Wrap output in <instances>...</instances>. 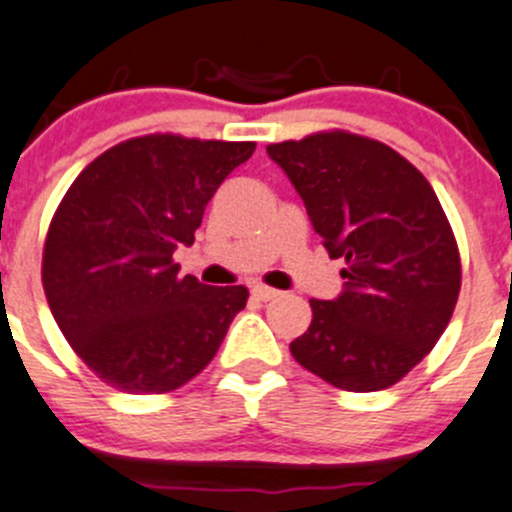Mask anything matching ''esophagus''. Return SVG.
Listing matches in <instances>:
<instances>
[{"instance_id": "esophagus-1", "label": "esophagus", "mask_w": 512, "mask_h": 512, "mask_svg": "<svg viewBox=\"0 0 512 512\" xmlns=\"http://www.w3.org/2000/svg\"><path fill=\"white\" fill-rule=\"evenodd\" d=\"M251 293H254V298H258V301H273V298L281 296V291L263 286V283H256V286L251 288Z\"/></svg>"}]
</instances>
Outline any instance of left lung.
<instances>
[{
  "label": "left lung",
  "instance_id": "obj_1",
  "mask_svg": "<svg viewBox=\"0 0 512 512\" xmlns=\"http://www.w3.org/2000/svg\"><path fill=\"white\" fill-rule=\"evenodd\" d=\"M346 278L291 343L306 371L341 391L391 388L428 356L453 316L460 254L426 176L391 146L351 131L268 144Z\"/></svg>",
  "mask_w": 512,
  "mask_h": 512
}]
</instances>
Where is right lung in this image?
I'll return each instance as SVG.
<instances>
[{
	"mask_svg": "<svg viewBox=\"0 0 512 512\" xmlns=\"http://www.w3.org/2000/svg\"><path fill=\"white\" fill-rule=\"evenodd\" d=\"M254 141L146 134L96 156L64 194L42 256L49 308L111 388L169 393L219 351L249 288L179 276L204 209Z\"/></svg>",
	"mask_w": 512,
	"mask_h": 512,
	"instance_id": "add662e5",
	"label": "right lung"
}]
</instances>
